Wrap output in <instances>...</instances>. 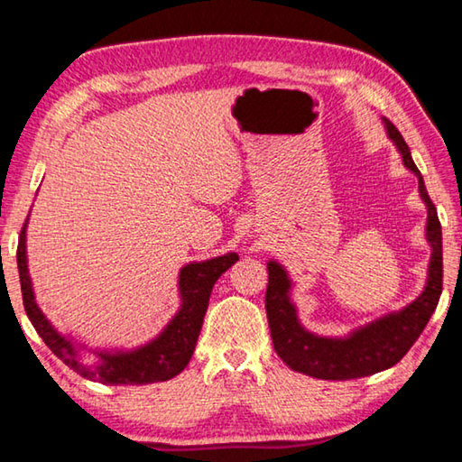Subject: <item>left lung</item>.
<instances>
[{
  "mask_svg": "<svg viewBox=\"0 0 462 462\" xmlns=\"http://www.w3.org/2000/svg\"><path fill=\"white\" fill-rule=\"evenodd\" d=\"M387 138L402 156L403 167L418 177V193L426 206L424 236L430 246L426 285L416 300L402 310L387 311L344 336H322L301 324L293 301V279L283 264L267 263V318L273 346L289 369L326 381H348L369 377L400 363L418 340L428 319L432 318L442 293V228L434 203L430 201L424 179L411 159V152L400 130L387 118H381Z\"/></svg>",
  "mask_w": 462,
  "mask_h": 462,
  "instance_id": "left-lung-1",
  "label": "left lung"
}]
</instances>
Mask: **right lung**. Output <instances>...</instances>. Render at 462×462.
<instances>
[{
  "label": "right lung",
  "mask_w": 462,
  "mask_h": 462,
  "mask_svg": "<svg viewBox=\"0 0 462 462\" xmlns=\"http://www.w3.org/2000/svg\"><path fill=\"white\" fill-rule=\"evenodd\" d=\"M30 214L18 240V273L22 297L30 322L54 355L71 366L81 377L104 385H148L169 381L181 373L191 361L195 342L199 338L203 316L208 311L209 295L222 273L238 261L236 253L212 256L208 261H193L179 269L177 291L179 310L162 330L134 348H91L71 334L54 328L36 303L34 285L28 271L26 230Z\"/></svg>",
  "instance_id": "add662e5"
}]
</instances>
